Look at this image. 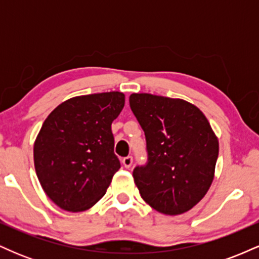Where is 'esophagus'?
<instances>
[{
    "label": "esophagus",
    "instance_id": "obj_1",
    "mask_svg": "<svg viewBox=\"0 0 259 259\" xmlns=\"http://www.w3.org/2000/svg\"><path fill=\"white\" fill-rule=\"evenodd\" d=\"M123 164H124V167H125V168H130V167H132V164H133V157H132V156L124 157V158H123Z\"/></svg>",
    "mask_w": 259,
    "mask_h": 259
}]
</instances>
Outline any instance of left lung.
I'll use <instances>...</instances> for the list:
<instances>
[{
  "instance_id": "8db88e82",
  "label": "left lung",
  "mask_w": 259,
  "mask_h": 259,
  "mask_svg": "<svg viewBox=\"0 0 259 259\" xmlns=\"http://www.w3.org/2000/svg\"><path fill=\"white\" fill-rule=\"evenodd\" d=\"M129 103L146 138V164L133 171L140 195L163 214L187 212L212 184L218 139L203 113L184 100L133 94Z\"/></svg>"
}]
</instances>
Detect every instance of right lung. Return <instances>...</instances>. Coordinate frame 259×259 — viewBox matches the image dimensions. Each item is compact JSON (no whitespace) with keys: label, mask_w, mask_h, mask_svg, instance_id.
Returning <instances> with one entry per match:
<instances>
[{"label":"right lung","mask_w":259,"mask_h":259,"mask_svg":"<svg viewBox=\"0 0 259 259\" xmlns=\"http://www.w3.org/2000/svg\"><path fill=\"white\" fill-rule=\"evenodd\" d=\"M124 103L118 91L73 97L44 121L34 145L35 170L62 209H89L106 194L120 168L111 125Z\"/></svg>","instance_id":"obj_1"}]
</instances>
